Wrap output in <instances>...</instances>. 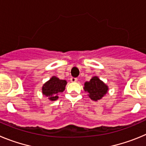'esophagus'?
I'll return each mask as SVG.
<instances>
[{
  "label": "esophagus",
  "mask_w": 146,
  "mask_h": 146,
  "mask_svg": "<svg viewBox=\"0 0 146 146\" xmlns=\"http://www.w3.org/2000/svg\"><path fill=\"white\" fill-rule=\"evenodd\" d=\"M70 81L72 82H76L77 81V78H74V77H72L70 79Z\"/></svg>",
  "instance_id": "1"
}]
</instances>
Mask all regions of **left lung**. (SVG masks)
<instances>
[{
    "label": "left lung",
    "mask_w": 146,
    "mask_h": 146,
    "mask_svg": "<svg viewBox=\"0 0 146 146\" xmlns=\"http://www.w3.org/2000/svg\"><path fill=\"white\" fill-rule=\"evenodd\" d=\"M84 91L87 92L88 96L93 101L97 102L102 99L108 92L109 88L97 76H94L84 83Z\"/></svg>",
    "instance_id": "1"
}]
</instances>
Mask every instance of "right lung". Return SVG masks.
<instances>
[{
	"label": "right lung",
	"instance_id": "obj_1",
	"mask_svg": "<svg viewBox=\"0 0 146 146\" xmlns=\"http://www.w3.org/2000/svg\"><path fill=\"white\" fill-rule=\"evenodd\" d=\"M66 84L65 80H60L58 77L52 76L42 86V94L48 97L50 101H55L58 99L59 94L64 91Z\"/></svg>",
	"mask_w": 146,
	"mask_h": 146
}]
</instances>
